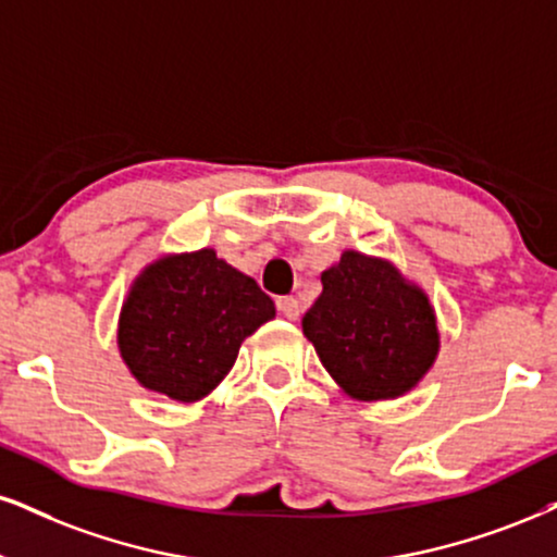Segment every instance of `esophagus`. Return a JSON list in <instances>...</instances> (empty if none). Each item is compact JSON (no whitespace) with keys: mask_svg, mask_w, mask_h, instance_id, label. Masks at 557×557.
<instances>
[{"mask_svg":"<svg viewBox=\"0 0 557 557\" xmlns=\"http://www.w3.org/2000/svg\"><path fill=\"white\" fill-rule=\"evenodd\" d=\"M278 312L284 314L286 320H299V312H301V305L294 297H281L278 301Z\"/></svg>","mask_w":557,"mask_h":557,"instance_id":"1","label":"esophagus"}]
</instances>
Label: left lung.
I'll use <instances>...</instances> for the list:
<instances>
[{
	"label": "left lung",
	"mask_w": 557,
	"mask_h": 557,
	"mask_svg": "<svg viewBox=\"0 0 557 557\" xmlns=\"http://www.w3.org/2000/svg\"><path fill=\"white\" fill-rule=\"evenodd\" d=\"M320 281L301 331L335 384L361 403L410 393L438 356L436 312L421 286L389 260L356 250Z\"/></svg>",
	"instance_id": "obj_1"
}]
</instances>
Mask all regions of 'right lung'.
<instances>
[{
    "label": "right lung",
    "mask_w": 557,
    "mask_h": 557,
    "mask_svg": "<svg viewBox=\"0 0 557 557\" xmlns=\"http://www.w3.org/2000/svg\"><path fill=\"white\" fill-rule=\"evenodd\" d=\"M276 318L271 297L211 247L173 252L134 278L119 318V351L149 393L196 403L235 367L247 335Z\"/></svg>",
    "instance_id": "obj_1"
}]
</instances>
